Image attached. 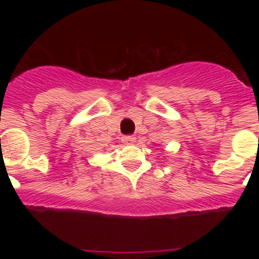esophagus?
Instances as JSON below:
<instances>
[{"label": "esophagus", "instance_id": "34e87169", "mask_svg": "<svg viewBox=\"0 0 259 259\" xmlns=\"http://www.w3.org/2000/svg\"><path fill=\"white\" fill-rule=\"evenodd\" d=\"M121 141H123L124 144H126V145H132V144H134V142H135V136L125 135V136H123V138H121Z\"/></svg>", "mask_w": 259, "mask_h": 259}]
</instances>
